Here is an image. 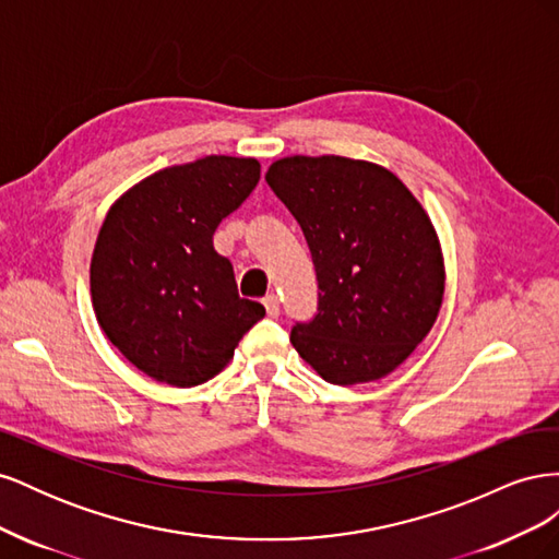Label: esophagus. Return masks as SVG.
Returning <instances> with one entry per match:
<instances>
[{"instance_id": "34e87169", "label": "esophagus", "mask_w": 559, "mask_h": 559, "mask_svg": "<svg viewBox=\"0 0 559 559\" xmlns=\"http://www.w3.org/2000/svg\"><path fill=\"white\" fill-rule=\"evenodd\" d=\"M263 306H265V312H267L270 317H277V314H280V298H277L275 294H267V296L263 298Z\"/></svg>"}]
</instances>
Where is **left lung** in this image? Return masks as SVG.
Returning a JSON list of instances; mask_svg holds the SVG:
<instances>
[{
  "instance_id": "1",
  "label": "left lung",
  "mask_w": 559,
  "mask_h": 559,
  "mask_svg": "<svg viewBox=\"0 0 559 559\" xmlns=\"http://www.w3.org/2000/svg\"><path fill=\"white\" fill-rule=\"evenodd\" d=\"M265 181L300 224L317 270V314L292 329V345L331 384L392 373L443 302L429 214L396 175L368 160L289 156L267 167Z\"/></svg>"
}]
</instances>
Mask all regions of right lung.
I'll return each mask as SVG.
<instances>
[{
    "label": "right lung",
    "instance_id": "obj_1",
    "mask_svg": "<svg viewBox=\"0 0 559 559\" xmlns=\"http://www.w3.org/2000/svg\"><path fill=\"white\" fill-rule=\"evenodd\" d=\"M261 179L257 158L205 156L134 183L99 228L91 294L99 326L142 373L173 386L214 378L265 317L240 298L212 235Z\"/></svg>",
    "mask_w": 559,
    "mask_h": 559
}]
</instances>
